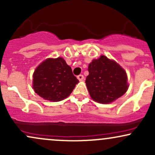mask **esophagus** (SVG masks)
<instances>
[{"label":"esophagus","instance_id":"obj_1","mask_svg":"<svg viewBox=\"0 0 155 155\" xmlns=\"http://www.w3.org/2000/svg\"><path fill=\"white\" fill-rule=\"evenodd\" d=\"M77 79L79 80V81H83L84 79V76L83 75H79L77 76Z\"/></svg>","mask_w":155,"mask_h":155}]
</instances>
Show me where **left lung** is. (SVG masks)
Masks as SVG:
<instances>
[{
  "instance_id": "left-lung-1",
  "label": "left lung",
  "mask_w": 155,
  "mask_h": 155,
  "mask_svg": "<svg viewBox=\"0 0 155 155\" xmlns=\"http://www.w3.org/2000/svg\"><path fill=\"white\" fill-rule=\"evenodd\" d=\"M88 71L85 82L90 97L95 102L111 104L127 91V74L115 60L101 55L89 64Z\"/></svg>"
}]
</instances>
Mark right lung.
<instances>
[{"mask_svg": "<svg viewBox=\"0 0 155 155\" xmlns=\"http://www.w3.org/2000/svg\"><path fill=\"white\" fill-rule=\"evenodd\" d=\"M79 83L71 68L61 57L47 58L41 63L33 74V88L44 100L58 102L71 95Z\"/></svg>", "mask_w": 155, "mask_h": 155, "instance_id": "1", "label": "right lung"}]
</instances>
